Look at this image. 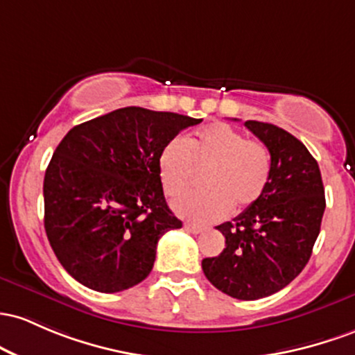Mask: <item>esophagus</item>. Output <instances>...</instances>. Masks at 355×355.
Instances as JSON below:
<instances>
[{"label":"esophagus","mask_w":355,"mask_h":355,"mask_svg":"<svg viewBox=\"0 0 355 355\" xmlns=\"http://www.w3.org/2000/svg\"><path fill=\"white\" fill-rule=\"evenodd\" d=\"M184 230H186V231H189V233H193V234L202 233V228H201V226L191 225V223H184Z\"/></svg>","instance_id":"esophagus-1"}]
</instances>
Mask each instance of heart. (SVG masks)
<instances>
[{"label": "heart", "mask_w": 355, "mask_h": 355, "mask_svg": "<svg viewBox=\"0 0 355 355\" xmlns=\"http://www.w3.org/2000/svg\"><path fill=\"white\" fill-rule=\"evenodd\" d=\"M159 176L167 196L176 198L193 184L198 169L206 189L174 202V211L199 225L225 218L231 208L243 211L263 196L272 178V154L261 141L228 124H211L188 142L171 139L159 154Z\"/></svg>", "instance_id": "obj_1"}]
</instances>
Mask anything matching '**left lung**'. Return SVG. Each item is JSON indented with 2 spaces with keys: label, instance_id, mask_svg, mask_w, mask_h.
Here are the masks:
<instances>
[{
  "label": "left lung",
  "instance_id": "obj_1",
  "mask_svg": "<svg viewBox=\"0 0 355 355\" xmlns=\"http://www.w3.org/2000/svg\"><path fill=\"white\" fill-rule=\"evenodd\" d=\"M245 125L268 147L272 178L253 206L216 226L226 248L201 265L223 293L258 300L285 288L309 263L325 194L317 161L297 137L266 122L246 121Z\"/></svg>",
  "mask_w": 355,
  "mask_h": 355
}]
</instances>
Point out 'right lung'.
I'll return each mask as SVG.
<instances>
[{
	"label": "right lung",
	"mask_w": 355,
	"mask_h": 355,
	"mask_svg": "<svg viewBox=\"0 0 355 355\" xmlns=\"http://www.w3.org/2000/svg\"><path fill=\"white\" fill-rule=\"evenodd\" d=\"M201 119L124 107L69 130L43 181L45 231L78 284L115 293L141 284L157 241L182 223L167 206L159 154Z\"/></svg>",
	"instance_id": "1"
}]
</instances>
